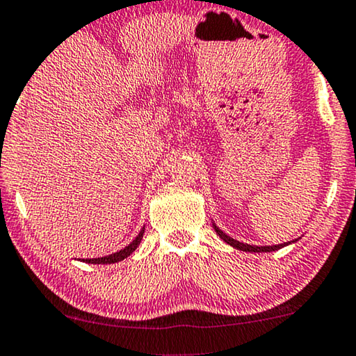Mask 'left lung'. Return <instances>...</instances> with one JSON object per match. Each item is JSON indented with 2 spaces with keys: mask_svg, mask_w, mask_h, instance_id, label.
<instances>
[{
  "mask_svg": "<svg viewBox=\"0 0 356 356\" xmlns=\"http://www.w3.org/2000/svg\"><path fill=\"white\" fill-rule=\"evenodd\" d=\"M213 227H214V230H216V234L219 235V237H221L226 243H229L230 247H234V248H237V250H242V252H248V253H269V252H276V250H280V248L287 247V245L297 242V240H298V238H297V240H290V242H284V243H279V245H261V247H259V245L243 243V242H238V240H235V238H232V237H229V235H227L226 232H222V230L219 229L214 222H213Z\"/></svg>",
  "mask_w": 356,
  "mask_h": 356,
  "instance_id": "8db88e82",
  "label": "left lung"
}]
</instances>
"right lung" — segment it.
Here are the masks:
<instances>
[{
  "mask_svg": "<svg viewBox=\"0 0 356 356\" xmlns=\"http://www.w3.org/2000/svg\"><path fill=\"white\" fill-rule=\"evenodd\" d=\"M143 234H145V226L140 229V232L137 237H135L132 242H130L127 247H124L122 250H119L116 253H111L108 254V257H102V258H87V259H82V261L88 263V264H113V263H118V261H122V259H126L129 254H132L137 247L142 242L143 238Z\"/></svg>",
  "mask_w": 356,
  "mask_h": 356,
  "instance_id": "right-lung-1",
  "label": "right lung"
}]
</instances>
